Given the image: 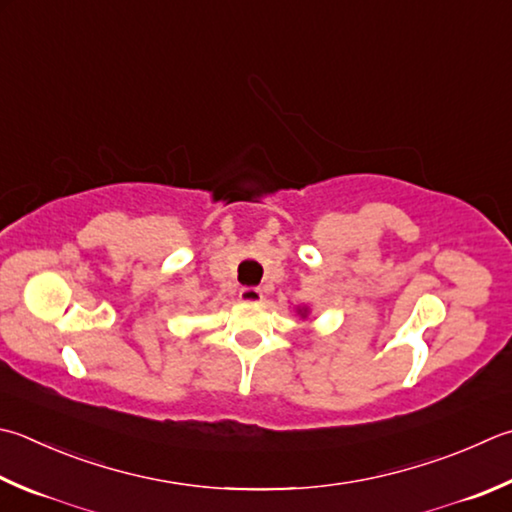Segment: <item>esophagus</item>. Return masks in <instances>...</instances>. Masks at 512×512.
<instances>
[{"label":"esophagus","mask_w":512,"mask_h":512,"mask_svg":"<svg viewBox=\"0 0 512 512\" xmlns=\"http://www.w3.org/2000/svg\"><path fill=\"white\" fill-rule=\"evenodd\" d=\"M238 298L243 303H263V289H258V287H243L240 289V294H238Z\"/></svg>","instance_id":"esophagus-1"}]
</instances>
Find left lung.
Wrapping results in <instances>:
<instances>
[{"mask_svg": "<svg viewBox=\"0 0 512 512\" xmlns=\"http://www.w3.org/2000/svg\"><path fill=\"white\" fill-rule=\"evenodd\" d=\"M296 314L301 316V318H310V307L307 305H301V307H296Z\"/></svg>", "mask_w": 512, "mask_h": 512, "instance_id": "obj_1", "label": "left lung"}]
</instances>
